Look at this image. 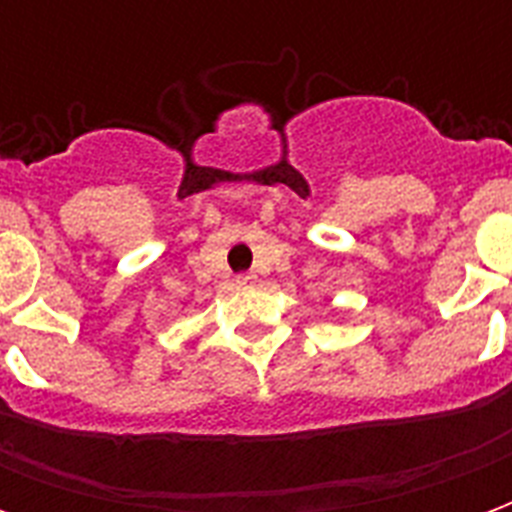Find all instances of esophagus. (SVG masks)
<instances>
[{
	"instance_id": "34e87169",
	"label": "esophagus",
	"mask_w": 512,
	"mask_h": 512,
	"mask_svg": "<svg viewBox=\"0 0 512 512\" xmlns=\"http://www.w3.org/2000/svg\"><path fill=\"white\" fill-rule=\"evenodd\" d=\"M235 282H238L241 288H252V285L257 282V277L255 274H238V279H235Z\"/></svg>"
}]
</instances>
